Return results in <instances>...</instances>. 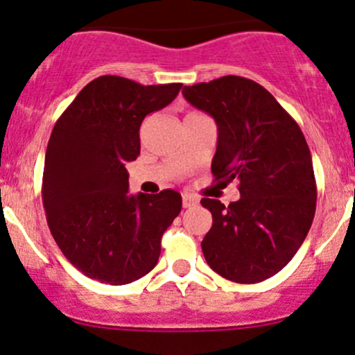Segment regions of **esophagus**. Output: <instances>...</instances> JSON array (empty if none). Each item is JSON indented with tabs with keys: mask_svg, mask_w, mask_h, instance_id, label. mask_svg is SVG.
<instances>
[{
	"mask_svg": "<svg viewBox=\"0 0 355 355\" xmlns=\"http://www.w3.org/2000/svg\"><path fill=\"white\" fill-rule=\"evenodd\" d=\"M182 202H183V207H185V209H190V207H195V205H197V203H198L197 198L191 197V195H189V193L183 195Z\"/></svg>",
	"mask_w": 355,
	"mask_h": 355,
	"instance_id": "obj_1",
	"label": "esophagus"
}]
</instances>
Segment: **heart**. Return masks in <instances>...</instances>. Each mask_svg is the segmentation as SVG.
<instances>
[{"instance_id": "b5f03b06", "label": "heart", "mask_w": 355, "mask_h": 355, "mask_svg": "<svg viewBox=\"0 0 355 355\" xmlns=\"http://www.w3.org/2000/svg\"><path fill=\"white\" fill-rule=\"evenodd\" d=\"M189 115H190V113H189Z\"/></svg>"}]
</instances>
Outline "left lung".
<instances>
[{
  "label": "left lung",
  "instance_id": "obj_1",
  "mask_svg": "<svg viewBox=\"0 0 355 355\" xmlns=\"http://www.w3.org/2000/svg\"><path fill=\"white\" fill-rule=\"evenodd\" d=\"M182 93L217 121L215 180L240 182V198L229 207L200 200L214 218L202 240L207 263L232 282H262L291 262L315 214L317 185L302 130L262 85L243 76Z\"/></svg>",
  "mask_w": 355,
  "mask_h": 355
}]
</instances>
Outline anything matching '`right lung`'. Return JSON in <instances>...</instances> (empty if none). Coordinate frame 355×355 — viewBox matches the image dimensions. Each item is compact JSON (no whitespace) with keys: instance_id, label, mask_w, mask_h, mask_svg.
<instances>
[{"instance_id":"obj_1","label":"right lung","mask_w":355,"mask_h":355,"mask_svg":"<svg viewBox=\"0 0 355 355\" xmlns=\"http://www.w3.org/2000/svg\"><path fill=\"white\" fill-rule=\"evenodd\" d=\"M180 88L98 76L53 128L42 187L46 222L63 255L89 279L125 285L157 266L182 197L175 190L130 195L125 164L140 155L144 118L172 103Z\"/></svg>"}]
</instances>
